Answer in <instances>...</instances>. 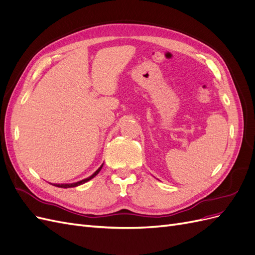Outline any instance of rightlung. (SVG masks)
<instances>
[{
    "mask_svg": "<svg viewBox=\"0 0 255 255\" xmlns=\"http://www.w3.org/2000/svg\"><path fill=\"white\" fill-rule=\"evenodd\" d=\"M102 167H103V165H102L101 167H100L94 174L90 175L89 177H87V179H84V180H82V181H79V182H76V183H71V184H53V185H54V186H56V187H61V188H69V187H75V186H79V185H82V184H84V183H86V182H88L89 180H91L92 177H95V176L100 172V170H101Z\"/></svg>",
    "mask_w": 255,
    "mask_h": 255,
    "instance_id": "obj_1",
    "label": "right lung"
}]
</instances>
